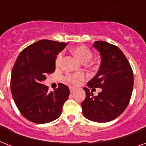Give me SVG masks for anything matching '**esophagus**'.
Instances as JSON below:
<instances>
[{"label": "esophagus", "mask_w": 146, "mask_h": 146, "mask_svg": "<svg viewBox=\"0 0 146 146\" xmlns=\"http://www.w3.org/2000/svg\"><path fill=\"white\" fill-rule=\"evenodd\" d=\"M75 90H76L75 88H73V87H70V92L71 93H72V92H73L75 91Z\"/></svg>", "instance_id": "obj_1"}]
</instances>
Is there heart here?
I'll list each match as a JSON object with an SVG mask.
<instances>
[{
    "label": "heart",
    "mask_w": 146,
    "mask_h": 146,
    "mask_svg": "<svg viewBox=\"0 0 146 146\" xmlns=\"http://www.w3.org/2000/svg\"><path fill=\"white\" fill-rule=\"evenodd\" d=\"M73 55H75L78 59L80 60L82 62L86 63L89 61L92 57V50L85 45H80L73 48L71 50ZM62 60H63V55L62 54H58L55 60V63L57 66H60L61 64ZM86 79V75L84 73H80L76 74H67L65 76V80L66 82L72 85H79L81 82Z\"/></svg>",
    "instance_id": "1"
}]
</instances>
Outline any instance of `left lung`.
<instances>
[{"mask_svg": "<svg viewBox=\"0 0 146 146\" xmlns=\"http://www.w3.org/2000/svg\"><path fill=\"white\" fill-rule=\"evenodd\" d=\"M100 52L102 61L95 77L83 88L86 98L82 102V113L98 123L109 122L119 117L129 104L133 89V73L128 60L117 46L103 41L93 45ZM101 88L94 96L89 88Z\"/></svg>", "mask_w": 146, "mask_h": 146, "instance_id": "8db88e82", "label": "left lung"}]
</instances>
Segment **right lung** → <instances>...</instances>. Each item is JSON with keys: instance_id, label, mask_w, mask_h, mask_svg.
<instances>
[{"instance_id": "add662e5", "label": "right lung", "mask_w": 146, "mask_h": 146, "mask_svg": "<svg viewBox=\"0 0 146 146\" xmlns=\"http://www.w3.org/2000/svg\"><path fill=\"white\" fill-rule=\"evenodd\" d=\"M65 42L40 40L19 54L12 70L10 89L22 115L31 122L46 123L56 120L70 95L66 85L48 92L42 84L47 76L54 72L57 55L66 47Z\"/></svg>"}]
</instances>
